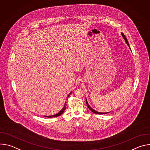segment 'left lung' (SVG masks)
<instances>
[{
    "label": "left lung",
    "instance_id": "obj_1",
    "mask_svg": "<svg viewBox=\"0 0 150 150\" xmlns=\"http://www.w3.org/2000/svg\"><path fill=\"white\" fill-rule=\"evenodd\" d=\"M121 35H122V37H123V38L125 40V42H126V44H127V45L128 46V47H129V48L130 49V50H131V48H130V46H129V42H128V41H127V38H126V37H125V35H124V34L123 33H121ZM85 100H86V103H87V106H88V108H89V109L92 112H93L94 113H95V114H98V115H102V114H107V113H109V112H105V113H102V112H97V111H96V110H94L93 108H91V106L89 105V104L88 103V101H87V98H85Z\"/></svg>",
    "mask_w": 150,
    "mask_h": 150
}]
</instances>
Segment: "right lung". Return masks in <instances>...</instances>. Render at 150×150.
I'll return each instance as SVG.
<instances>
[{
  "label": "right lung",
  "instance_id": "obj_1",
  "mask_svg": "<svg viewBox=\"0 0 150 150\" xmlns=\"http://www.w3.org/2000/svg\"><path fill=\"white\" fill-rule=\"evenodd\" d=\"M71 93H72V91H71V93L68 94V97H67V99H68V97H69V96L71 95ZM67 101H65V104H64V106L63 107V108L61 109V110H60V112H59L57 113H56V114H55V115H51V116H44L45 117H57V116H60V115H61L63 112H64V111H65V110L66 109V108H67Z\"/></svg>",
  "mask_w": 150,
  "mask_h": 150
}]
</instances>
